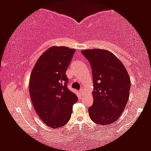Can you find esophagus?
<instances>
[{"mask_svg": "<svg viewBox=\"0 0 151 151\" xmlns=\"http://www.w3.org/2000/svg\"><path fill=\"white\" fill-rule=\"evenodd\" d=\"M79 92L81 94H83V93H84V90H83V89H81L80 90H79Z\"/></svg>", "mask_w": 151, "mask_h": 151, "instance_id": "obj_1", "label": "esophagus"}]
</instances>
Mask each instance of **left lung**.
Listing matches in <instances>:
<instances>
[{
  "label": "left lung",
  "instance_id": "8db88e82",
  "mask_svg": "<svg viewBox=\"0 0 151 151\" xmlns=\"http://www.w3.org/2000/svg\"><path fill=\"white\" fill-rule=\"evenodd\" d=\"M81 53L90 63L93 76V103L89 117L99 125H110L122 114L128 102L131 81L124 65L111 51L85 49Z\"/></svg>",
  "mask_w": 151,
  "mask_h": 151
}]
</instances>
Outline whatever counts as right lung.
I'll return each mask as SVG.
<instances>
[{"label":"right lung","instance_id":"right-lung-1","mask_svg":"<svg viewBox=\"0 0 151 151\" xmlns=\"http://www.w3.org/2000/svg\"><path fill=\"white\" fill-rule=\"evenodd\" d=\"M75 49L52 46L40 56L32 70L29 92L34 109L42 122L58 128L68 122L78 98L68 89L66 71Z\"/></svg>","mask_w":151,"mask_h":151}]
</instances>
